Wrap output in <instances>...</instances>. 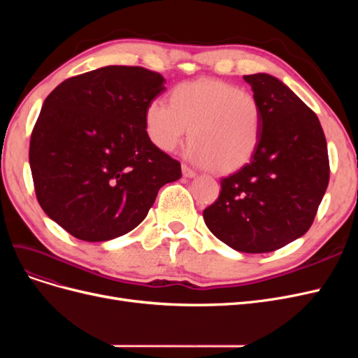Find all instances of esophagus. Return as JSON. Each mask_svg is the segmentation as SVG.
I'll return each mask as SVG.
<instances>
[{"label": "esophagus", "mask_w": 358, "mask_h": 358, "mask_svg": "<svg viewBox=\"0 0 358 358\" xmlns=\"http://www.w3.org/2000/svg\"><path fill=\"white\" fill-rule=\"evenodd\" d=\"M182 175L185 178H194L196 176V171H194L191 167H188L187 164H182Z\"/></svg>", "instance_id": "1"}]
</instances>
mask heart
Segmentation results:
<instances>
[{"mask_svg": "<svg viewBox=\"0 0 358 358\" xmlns=\"http://www.w3.org/2000/svg\"><path fill=\"white\" fill-rule=\"evenodd\" d=\"M148 137L171 152L189 133L188 157L196 164L227 175L254 157L263 131V110L257 96L216 79L175 86L170 103L154 99L145 110Z\"/></svg>", "mask_w": 358, "mask_h": 358, "instance_id": "heart-1", "label": "heart"}]
</instances>
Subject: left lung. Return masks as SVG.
<instances>
[{
  "label": "left lung",
  "mask_w": 358,
  "mask_h": 358,
  "mask_svg": "<svg viewBox=\"0 0 358 358\" xmlns=\"http://www.w3.org/2000/svg\"><path fill=\"white\" fill-rule=\"evenodd\" d=\"M263 110L251 161L221 179L203 210L208 229L239 252H272L305 234L327 189L330 164L318 116L287 85L266 73L243 76Z\"/></svg>",
  "instance_id": "8db88e82"
}]
</instances>
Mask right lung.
<instances>
[{
  "label": "right lung",
  "mask_w": 358,
  "mask_h": 358,
  "mask_svg": "<svg viewBox=\"0 0 358 358\" xmlns=\"http://www.w3.org/2000/svg\"><path fill=\"white\" fill-rule=\"evenodd\" d=\"M159 73L109 66L59 83L41 107L29 166L41 209L76 239L106 242L142 222L180 162L148 137Z\"/></svg>",
  "instance_id": "obj_1"
}]
</instances>
